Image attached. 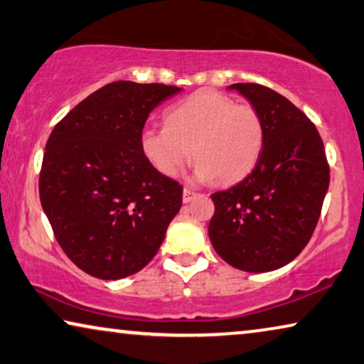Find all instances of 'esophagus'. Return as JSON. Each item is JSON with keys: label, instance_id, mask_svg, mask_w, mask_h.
<instances>
[{"label": "esophagus", "instance_id": "esophagus-1", "mask_svg": "<svg viewBox=\"0 0 364 364\" xmlns=\"http://www.w3.org/2000/svg\"><path fill=\"white\" fill-rule=\"evenodd\" d=\"M195 197H197V192H195V190L188 188V187L183 188V192H182V200H183V203H188V201H192Z\"/></svg>", "mask_w": 364, "mask_h": 364}]
</instances>
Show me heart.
<instances>
[{
    "mask_svg": "<svg viewBox=\"0 0 364 364\" xmlns=\"http://www.w3.org/2000/svg\"><path fill=\"white\" fill-rule=\"evenodd\" d=\"M259 112L216 91H198L174 105L166 127H146L139 148L159 174L177 177L190 158L198 181L228 186L247 177L264 149Z\"/></svg>",
    "mask_w": 364,
    "mask_h": 364,
    "instance_id": "heart-1",
    "label": "heart"
}]
</instances>
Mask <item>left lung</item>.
I'll return each instance as SVG.
<instances>
[{
  "mask_svg": "<svg viewBox=\"0 0 364 364\" xmlns=\"http://www.w3.org/2000/svg\"><path fill=\"white\" fill-rule=\"evenodd\" d=\"M259 112L264 149L252 172L211 195L208 234L223 260L250 273L272 272L301 254L317 226L331 171L316 125L287 97L255 82L229 86Z\"/></svg>",
  "mask_w": 364,
  "mask_h": 364,
  "instance_id": "8db88e82",
  "label": "left lung"
}]
</instances>
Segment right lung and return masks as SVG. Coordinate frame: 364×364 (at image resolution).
I'll list each match as a JSON object with an SVG mask.
<instances>
[{"label": "right lung", "mask_w": 364, "mask_h": 364, "mask_svg": "<svg viewBox=\"0 0 364 364\" xmlns=\"http://www.w3.org/2000/svg\"><path fill=\"white\" fill-rule=\"evenodd\" d=\"M181 87L115 81L71 109L50 133L38 193L68 259L100 279L130 277L158 254L182 206V186L139 148L148 117Z\"/></svg>", "instance_id": "right-lung-1"}]
</instances>
